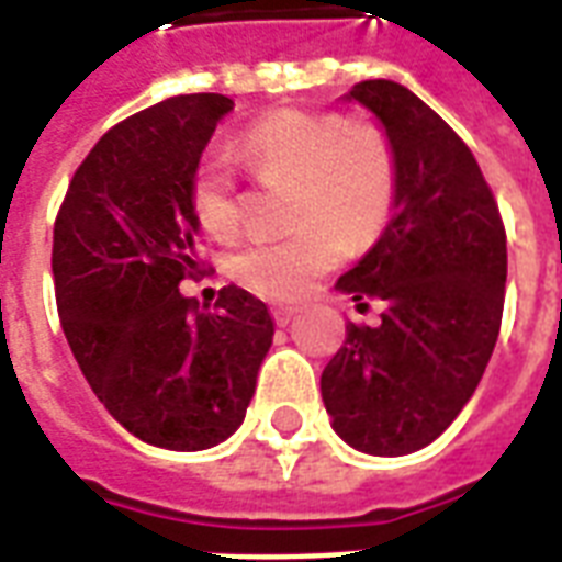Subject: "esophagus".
Instances as JSON below:
<instances>
[{
	"instance_id": "1",
	"label": "esophagus",
	"mask_w": 562,
	"mask_h": 562,
	"mask_svg": "<svg viewBox=\"0 0 562 562\" xmlns=\"http://www.w3.org/2000/svg\"><path fill=\"white\" fill-rule=\"evenodd\" d=\"M270 315H273V322L280 324V327H285V324H292L297 310H294V306H282V303H277V306H270Z\"/></svg>"
}]
</instances>
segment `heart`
Wrapping results in <instances>:
<instances>
[{"label": "heart", "mask_w": 562, "mask_h": 562, "mask_svg": "<svg viewBox=\"0 0 562 562\" xmlns=\"http://www.w3.org/2000/svg\"><path fill=\"white\" fill-rule=\"evenodd\" d=\"M235 148L261 184L292 187V235L249 240L232 259V277L261 297H303L342 259L345 238L369 244L393 217L396 157L372 124H351L339 112L277 110L249 124ZM190 207L207 235L238 232V181L223 157L196 166Z\"/></svg>", "instance_id": "1"}]
</instances>
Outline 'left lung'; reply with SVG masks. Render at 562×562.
I'll use <instances>...</instances> for the list:
<instances>
[{"mask_svg":"<svg viewBox=\"0 0 562 562\" xmlns=\"http://www.w3.org/2000/svg\"><path fill=\"white\" fill-rule=\"evenodd\" d=\"M345 101L381 122L398 187L381 238L336 282L357 306L384 303L381 324H348L322 398L348 447L408 456L447 431L492 360L506 232L471 148L414 91L366 80Z\"/></svg>","mask_w":562,"mask_h":562,"instance_id":"left-lung-1","label":"left lung"}]
</instances>
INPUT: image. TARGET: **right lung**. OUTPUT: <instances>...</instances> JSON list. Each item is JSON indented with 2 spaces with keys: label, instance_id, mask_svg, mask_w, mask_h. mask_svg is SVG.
I'll return each instance as SVG.
<instances>
[{
  "label": "right lung",
  "instance_id": "right-lung-1",
  "mask_svg": "<svg viewBox=\"0 0 562 562\" xmlns=\"http://www.w3.org/2000/svg\"><path fill=\"white\" fill-rule=\"evenodd\" d=\"M226 94H178L101 136L53 228L61 330L103 408L151 447L196 452L244 423L273 342L268 306L228 285L199 313L178 282L199 273L190 181Z\"/></svg>",
  "mask_w": 562,
  "mask_h": 562
}]
</instances>
